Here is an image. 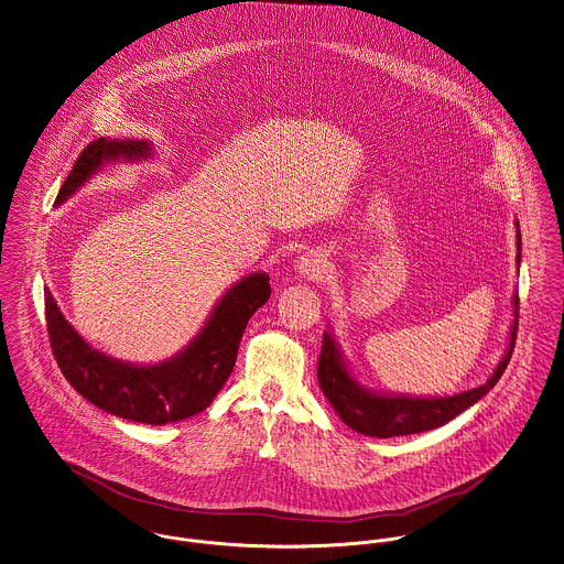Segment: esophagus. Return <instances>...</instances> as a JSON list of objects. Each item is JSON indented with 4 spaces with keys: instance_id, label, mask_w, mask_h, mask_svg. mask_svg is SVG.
<instances>
[{
    "instance_id": "obj_1",
    "label": "esophagus",
    "mask_w": 564,
    "mask_h": 564,
    "mask_svg": "<svg viewBox=\"0 0 564 564\" xmlns=\"http://www.w3.org/2000/svg\"><path fill=\"white\" fill-rule=\"evenodd\" d=\"M324 270H326V260L319 253H306L299 260V272L308 279L322 276Z\"/></svg>"
}]
</instances>
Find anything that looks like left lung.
<instances>
[{"mask_svg": "<svg viewBox=\"0 0 564 564\" xmlns=\"http://www.w3.org/2000/svg\"><path fill=\"white\" fill-rule=\"evenodd\" d=\"M520 227V225H518ZM521 238L518 229V265H520ZM520 296H516V322L511 328V344L509 351L505 354L502 362L494 371V376L487 380V384L478 389L466 390L453 397H440V399H412V397H382L371 394L360 389L347 373L346 365L339 356V349L335 346L333 337L324 333L322 337V351L317 360V382L324 390L326 399L335 408V412L341 416L347 427H351L358 434L371 435V437H394V435L421 434L435 427L446 425L451 419L468 410L473 403L494 389V384L505 373L516 339H518V324H520Z\"/></svg>", "mask_w": 564, "mask_h": 564, "instance_id": "8db88e82", "label": "left lung"}]
</instances>
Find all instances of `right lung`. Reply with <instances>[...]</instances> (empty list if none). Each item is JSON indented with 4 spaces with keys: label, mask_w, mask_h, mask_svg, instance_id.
<instances>
[{
    "label": "right lung",
    "mask_w": 564,
    "mask_h": 564,
    "mask_svg": "<svg viewBox=\"0 0 564 564\" xmlns=\"http://www.w3.org/2000/svg\"><path fill=\"white\" fill-rule=\"evenodd\" d=\"M148 152L145 141L94 139L62 184L57 204L94 174L102 161L118 156L137 159ZM268 299L270 285L265 272L242 279L223 296L206 328L191 346L174 360L152 367L127 365L91 349L64 319L48 290L44 292V315L53 356L64 378L82 397L120 419L165 425L188 419L210 405L236 365L247 322Z\"/></svg>",
    "instance_id": "obj_1"
}]
</instances>
